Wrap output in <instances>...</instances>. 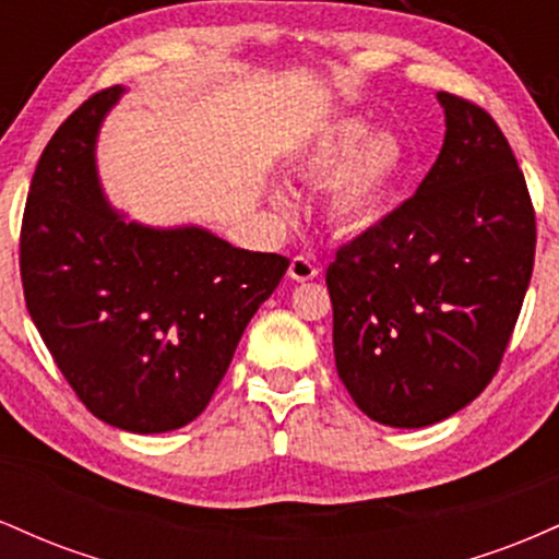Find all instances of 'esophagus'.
<instances>
[{"label":"esophagus","mask_w":559,"mask_h":559,"mask_svg":"<svg viewBox=\"0 0 559 559\" xmlns=\"http://www.w3.org/2000/svg\"><path fill=\"white\" fill-rule=\"evenodd\" d=\"M318 265L316 262H312L310 258H294L292 260V265H288V278L292 281H299V284H305V281H312V278H318Z\"/></svg>","instance_id":"1"}]
</instances>
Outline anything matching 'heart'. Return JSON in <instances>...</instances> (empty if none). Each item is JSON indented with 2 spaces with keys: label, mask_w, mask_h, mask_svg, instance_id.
Segmentation results:
<instances>
[{
  "label": "heart",
  "mask_w": 559,
  "mask_h": 559,
  "mask_svg": "<svg viewBox=\"0 0 559 559\" xmlns=\"http://www.w3.org/2000/svg\"><path fill=\"white\" fill-rule=\"evenodd\" d=\"M292 170L307 181H329L323 197L325 221L338 234H362L378 226L407 173V150L394 133H373L368 120L344 115L318 126L299 141ZM273 199L288 204L284 191Z\"/></svg>",
  "instance_id": "1"
}]
</instances>
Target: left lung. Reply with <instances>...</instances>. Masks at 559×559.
<instances>
[{
    "mask_svg": "<svg viewBox=\"0 0 559 559\" xmlns=\"http://www.w3.org/2000/svg\"><path fill=\"white\" fill-rule=\"evenodd\" d=\"M444 144L413 199L329 265L336 370L357 407L423 428L471 404L521 316L536 217L491 115L439 92Z\"/></svg>",
    "mask_w": 559,
    "mask_h": 559,
    "instance_id": "8db88e82",
    "label": "left lung"
}]
</instances>
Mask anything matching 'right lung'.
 Listing matches in <instances>:
<instances>
[{"label": "right lung", "mask_w": 559, "mask_h": 559, "mask_svg": "<svg viewBox=\"0 0 559 559\" xmlns=\"http://www.w3.org/2000/svg\"><path fill=\"white\" fill-rule=\"evenodd\" d=\"M123 86L94 94L38 159L21 230L25 307L79 400L131 433L183 428L213 400L288 260L194 226H146L102 189L96 141Z\"/></svg>", "instance_id": "add662e5"}]
</instances>
